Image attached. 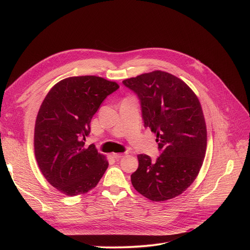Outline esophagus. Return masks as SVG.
Listing matches in <instances>:
<instances>
[{
  "mask_svg": "<svg viewBox=\"0 0 250 250\" xmlns=\"http://www.w3.org/2000/svg\"><path fill=\"white\" fill-rule=\"evenodd\" d=\"M126 155V153H113L112 154V157L114 159H121V158H123L124 156H125Z\"/></svg>",
  "mask_w": 250,
  "mask_h": 250,
  "instance_id": "esophagus-1",
  "label": "esophagus"
}]
</instances>
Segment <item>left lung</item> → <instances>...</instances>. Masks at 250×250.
<instances>
[{
    "mask_svg": "<svg viewBox=\"0 0 250 250\" xmlns=\"http://www.w3.org/2000/svg\"><path fill=\"white\" fill-rule=\"evenodd\" d=\"M141 102L144 126L156 134L160 156L138 155L130 175L137 191L153 202L181 194L198 176L207 149V127L201 103L179 78L162 71L123 81Z\"/></svg>",
    "mask_w": 250,
    "mask_h": 250,
    "instance_id": "obj_1",
    "label": "left lung"
}]
</instances>
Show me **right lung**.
<instances>
[{
    "instance_id": "obj_1",
    "label": "right lung",
    "mask_w": 250,
    "mask_h": 250,
    "mask_svg": "<svg viewBox=\"0 0 250 250\" xmlns=\"http://www.w3.org/2000/svg\"><path fill=\"white\" fill-rule=\"evenodd\" d=\"M120 86L96 76L70 77L52 87L37 113L34 153L42 173L74 196L95 188L108 161L94 145L85 147L90 123L102 101Z\"/></svg>"
}]
</instances>
